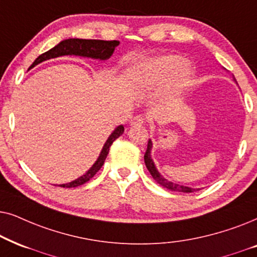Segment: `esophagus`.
Masks as SVG:
<instances>
[{"instance_id":"34e87169","label":"esophagus","mask_w":257,"mask_h":257,"mask_svg":"<svg viewBox=\"0 0 257 257\" xmlns=\"http://www.w3.org/2000/svg\"><path fill=\"white\" fill-rule=\"evenodd\" d=\"M131 123H132L133 125L143 124V123H145V118H143L141 115H136V116H134V117L131 119Z\"/></svg>"}]
</instances>
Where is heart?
I'll return each mask as SVG.
<instances>
[{"instance_id":"heart-1","label":"heart","mask_w":257,"mask_h":257,"mask_svg":"<svg viewBox=\"0 0 257 257\" xmlns=\"http://www.w3.org/2000/svg\"><path fill=\"white\" fill-rule=\"evenodd\" d=\"M189 76L190 70L186 67V61L174 55L146 61L135 70V80L145 87H154L172 77L177 87H181Z\"/></svg>"}]
</instances>
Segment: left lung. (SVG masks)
I'll return each instance as SVG.
<instances>
[{
  "label": "left lung",
  "mask_w": 257,
  "mask_h": 257,
  "mask_svg": "<svg viewBox=\"0 0 257 257\" xmlns=\"http://www.w3.org/2000/svg\"><path fill=\"white\" fill-rule=\"evenodd\" d=\"M152 141H148V146H147V150H146V154H145V163L147 166V169L149 170V173L152 174L153 179L156 181L157 183L161 184V186L167 188V189L169 190H173V191H179V193H194L195 189L194 188H189V187H186V186H182V184H177V183H173L170 182V181L166 180L164 177H162L157 172L155 166H154V162L152 160V157H150V149H152Z\"/></svg>",
  "instance_id": "obj_1"
}]
</instances>
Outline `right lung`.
<instances>
[{"label":"right lung","mask_w":257,"mask_h":257,"mask_svg":"<svg viewBox=\"0 0 257 257\" xmlns=\"http://www.w3.org/2000/svg\"><path fill=\"white\" fill-rule=\"evenodd\" d=\"M119 44L118 41H102V40H81V39H69L64 40L62 42H60L57 46L51 48L50 50L46 51V53L41 54L37 59L34 61L32 67L36 66L41 62L46 60L55 59V57L64 56V55H78V56H85V57H91V59H100V60H107L114 53L115 48ZM30 67V68H32ZM124 132L123 125H118L117 128L112 132V134L109 136V139L105 142V145L102 149V152L98 156V159L93 167L88 170V173H85L83 176L78 177L77 180L73 181V182L66 183V184H60L59 187L62 188H74L77 186H81L85 182H88L89 180L96 174L98 170L101 169V167L103 166L105 157H107L109 153V148L112 145V142L116 139L119 138Z\"/></svg>","instance_id":"1"}]
</instances>
